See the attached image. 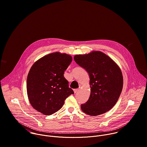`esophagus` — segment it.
Masks as SVG:
<instances>
[{"label": "esophagus", "instance_id": "34e87169", "mask_svg": "<svg viewBox=\"0 0 147 147\" xmlns=\"http://www.w3.org/2000/svg\"><path fill=\"white\" fill-rule=\"evenodd\" d=\"M78 90H79V89H78V88H77V89H74V92L75 93H76Z\"/></svg>", "mask_w": 147, "mask_h": 147}]
</instances>
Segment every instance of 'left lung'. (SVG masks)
<instances>
[{"instance_id":"8db88e82","label":"left lung","mask_w":147,"mask_h":147,"mask_svg":"<svg viewBox=\"0 0 147 147\" xmlns=\"http://www.w3.org/2000/svg\"><path fill=\"white\" fill-rule=\"evenodd\" d=\"M74 59L86 70L90 79V96L81 105L82 111L89 115L96 116L110 110L117 103L123 88L120 67L110 57L99 51L76 55Z\"/></svg>"}]
</instances>
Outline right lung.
I'll return each mask as SVG.
<instances>
[{
	"label": "right lung",
	"mask_w": 147,
	"mask_h": 147,
	"mask_svg": "<svg viewBox=\"0 0 147 147\" xmlns=\"http://www.w3.org/2000/svg\"><path fill=\"white\" fill-rule=\"evenodd\" d=\"M71 61L70 55L56 52L44 56L32 65L26 89L29 101L36 110L50 115L59 110L67 97L74 93L63 76Z\"/></svg>",
	"instance_id": "add662e5"
}]
</instances>
